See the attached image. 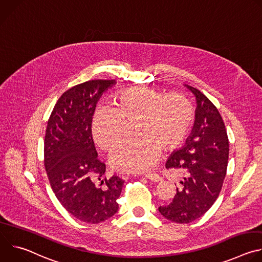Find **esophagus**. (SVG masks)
<instances>
[{
	"instance_id": "obj_1",
	"label": "esophagus",
	"mask_w": 262,
	"mask_h": 262,
	"mask_svg": "<svg viewBox=\"0 0 262 262\" xmlns=\"http://www.w3.org/2000/svg\"><path fill=\"white\" fill-rule=\"evenodd\" d=\"M149 180H151V181H155V182H159V181H161L162 180V177L158 174V173H147L146 175H145Z\"/></svg>"
}]
</instances>
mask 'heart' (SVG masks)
<instances>
[{
	"label": "heart",
	"instance_id": "heart-1",
	"mask_svg": "<svg viewBox=\"0 0 262 262\" xmlns=\"http://www.w3.org/2000/svg\"><path fill=\"white\" fill-rule=\"evenodd\" d=\"M194 106L181 93L164 95L147 87H133L115 93L110 106H98L92 114L91 134L104 151L122 139L124 124L136 121L138 138L120 144L110 156L111 167L119 172L140 173L150 168L166 150L179 146L194 122Z\"/></svg>",
	"mask_w": 262,
	"mask_h": 262
}]
</instances>
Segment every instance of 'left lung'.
Masks as SVG:
<instances>
[{
	"label": "left lung",
	"instance_id": "1",
	"mask_svg": "<svg viewBox=\"0 0 262 262\" xmlns=\"http://www.w3.org/2000/svg\"><path fill=\"white\" fill-rule=\"evenodd\" d=\"M196 96L194 127L185 145L174 151L167 169L184 171L171 203L160 206L166 219L188 224L203 215L215 202L226 176L229 141L215 105L198 89L185 85Z\"/></svg>",
	"mask_w": 262,
	"mask_h": 262
}]
</instances>
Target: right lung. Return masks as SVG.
Here are the masks:
<instances>
[{"instance_id":"add662e5","label":"right lung","mask_w":262,"mask_h":262,"mask_svg":"<svg viewBox=\"0 0 262 262\" xmlns=\"http://www.w3.org/2000/svg\"><path fill=\"white\" fill-rule=\"evenodd\" d=\"M114 80H92L65 91L55 104L45 137V167L57 199L74 217L98 224L118 211L124 181L103 177L97 158L91 118L102 93ZM95 180H100L96 186Z\"/></svg>"}]
</instances>
